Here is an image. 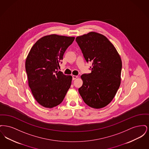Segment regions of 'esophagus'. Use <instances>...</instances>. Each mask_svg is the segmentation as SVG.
Wrapping results in <instances>:
<instances>
[{"label":"esophagus","mask_w":149,"mask_h":149,"mask_svg":"<svg viewBox=\"0 0 149 149\" xmlns=\"http://www.w3.org/2000/svg\"><path fill=\"white\" fill-rule=\"evenodd\" d=\"M72 80H75L77 78H78V76L77 75H72Z\"/></svg>","instance_id":"esophagus-1"}]
</instances>
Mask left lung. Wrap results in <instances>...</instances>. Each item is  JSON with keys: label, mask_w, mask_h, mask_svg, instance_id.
Listing matches in <instances>:
<instances>
[{"label": "left lung", "mask_w": 149, "mask_h": 149, "mask_svg": "<svg viewBox=\"0 0 149 149\" xmlns=\"http://www.w3.org/2000/svg\"><path fill=\"white\" fill-rule=\"evenodd\" d=\"M75 40L86 62L92 63L91 73L81 76L83 83L79 94L88 106L103 108L113 99L120 86V56L106 37L98 33L91 32Z\"/></svg>", "instance_id": "obj_1"}]
</instances>
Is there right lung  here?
<instances>
[{
	"label": "right lung",
	"instance_id": "add662e5",
	"mask_svg": "<svg viewBox=\"0 0 149 149\" xmlns=\"http://www.w3.org/2000/svg\"><path fill=\"white\" fill-rule=\"evenodd\" d=\"M74 37L45 36L32 46L26 60L29 85L36 101L51 108L60 104L71 84L72 77L58 71L64 53Z\"/></svg>",
	"mask_w": 149,
	"mask_h": 149
}]
</instances>
